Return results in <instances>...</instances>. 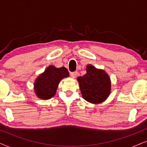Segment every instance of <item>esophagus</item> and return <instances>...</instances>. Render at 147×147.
<instances>
[{
  "instance_id": "1",
  "label": "esophagus",
  "mask_w": 147,
  "mask_h": 147,
  "mask_svg": "<svg viewBox=\"0 0 147 147\" xmlns=\"http://www.w3.org/2000/svg\"><path fill=\"white\" fill-rule=\"evenodd\" d=\"M77 74H78V72L77 71L71 72V73H70V76H71V78H75L76 77V76H77Z\"/></svg>"
}]
</instances>
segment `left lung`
<instances>
[{
    "mask_svg": "<svg viewBox=\"0 0 147 147\" xmlns=\"http://www.w3.org/2000/svg\"><path fill=\"white\" fill-rule=\"evenodd\" d=\"M86 73L78 78L82 96L91 103H100L105 100L110 92V80L105 71L92 65L86 67Z\"/></svg>",
    "mask_w": 147,
    "mask_h": 147,
    "instance_id": "left-lung-1",
    "label": "left lung"
}]
</instances>
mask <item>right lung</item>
I'll use <instances>...</instances> for the list:
<instances>
[{"mask_svg":"<svg viewBox=\"0 0 147 147\" xmlns=\"http://www.w3.org/2000/svg\"><path fill=\"white\" fill-rule=\"evenodd\" d=\"M68 76L69 72L65 67L56 68L50 65L35 80L34 86L36 95L43 100L52 98L56 93L61 80Z\"/></svg>","mask_w":147,"mask_h":147,"instance_id":"obj_1","label":"right lung"}]
</instances>
